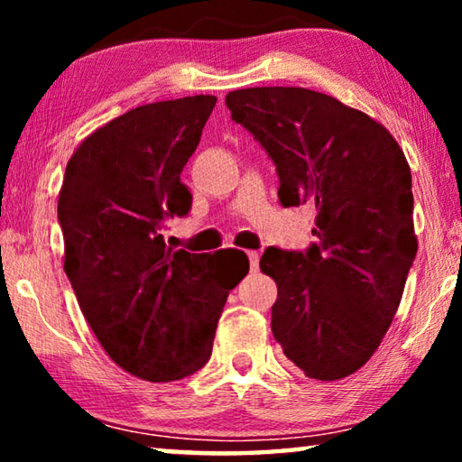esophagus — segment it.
Listing matches in <instances>:
<instances>
[{"mask_svg":"<svg viewBox=\"0 0 462 462\" xmlns=\"http://www.w3.org/2000/svg\"><path fill=\"white\" fill-rule=\"evenodd\" d=\"M248 261H250V271L256 273L259 271V261H261V254L256 253V250H248Z\"/></svg>","mask_w":462,"mask_h":462,"instance_id":"1","label":"esophagus"}]
</instances>
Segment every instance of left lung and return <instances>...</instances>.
Listing matches in <instances>:
<instances>
[{
  "mask_svg": "<svg viewBox=\"0 0 462 462\" xmlns=\"http://www.w3.org/2000/svg\"><path fill=\"white\" fill-rule=\"evenodd\" d=\"M226 106L275 162L279 201L318 212L316 245L261 259L279 291L273 336L310 379L348 377L379 348L418 253L408 161L383 124L326 93L248 88Z\"/></svg>",
  "mask_w": 462,
  "mask_h": 462,
  "instance_id": "left-lung-1",
  "label": "left lung"
}]
</instances>
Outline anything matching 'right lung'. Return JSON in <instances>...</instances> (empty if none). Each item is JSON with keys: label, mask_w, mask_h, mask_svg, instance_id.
<instances>
[{"label": "right lung", "mask_w": 462, "mask_h": 462, "mask_svg": "<svg viewBox=\"0 0 462 462\" xmlns=\"http://www.w3.org/2000/svg\"><path fill=\"white\" fill-rule=\"evenodd\" d=\"M216 101L130 109L77 146L62 179L67 277L109 358L144 381L183 379L209 361L224 303L248 273V259L173 250L161 234L165 217L189 214L181 171Z\"/></svg>", "instance_id": "right-lung-1"}]
</instances>
